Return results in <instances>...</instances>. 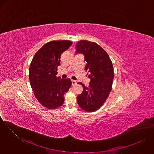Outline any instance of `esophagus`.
<instances>
[{
	"instance_id": "esophagus-1",
	"label": "esophagus",
	"mask_w": 154,
	"mask_h": 154,
	"mask_svg": "<svg viewBox=\"0 0 154 154\" xmlns=\"http://www.w3.org/2000/svg\"><path fill=\"white\" fill-rule=\"evenodd\" d=\"M76 81H74V80H72V86H74L75 85H76Z\"/></svg>"
}]
</instances>
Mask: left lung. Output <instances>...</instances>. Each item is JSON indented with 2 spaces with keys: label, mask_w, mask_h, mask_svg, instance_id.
<instances>
[{
  "label": "left lung",
  "mask_w": 154,
  "mask_h": 154,
  "mask_svg": "<svg viewBox=\"0 0 154 154\" xmlns=\"http://www.w3.org/2000/svg\"><path fill=\"white\" fill-rule=\"evenodd\" d=\"M76 48V53L85 56L87 62L85 68L91 78L88 87L79 82L83 91L77 97V102L82 110L93 112L104 104L110 94L114 76L113 65L107 53L96 43L81 40Z\"/></svg>",
  "instance_id": "8db88e82"
}]
</instances>
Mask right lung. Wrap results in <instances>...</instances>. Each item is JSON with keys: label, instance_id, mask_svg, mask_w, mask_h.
<instances>
[{"label": "right lung", "instance_id": "right-lung-1", "mask_svg": "<svg viewBox=\"0 0 154 154\" xmlns=\"http://www.w3.org/2000/svg\"><path fill=\"white\" fill-rule=\"evenodd\" d=\"M72 44L69 40L51 41L34 55L29 70L31 87L38 102L48 109L62 106L64 95L72 85L69 78L56 76L60 65V56Z\"/></svg>", "mask_w": 154, "mask_h": 154}]
</instances>
